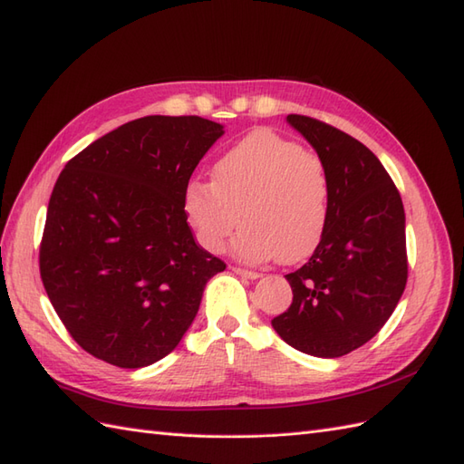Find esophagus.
Returning <instances> with one entry per match:
<instances>
[{"label":"esophagus","mask_w":464,"mask_h":464,"mask_svg":"<svg viewBox=\"0 0 464 464\" xmlns=\"http://www.w3.org/2000/svg\"><path fill=\"white\" fill-rule=\"evenodd\" d=\"M232 271H234V274L242 276V277H247V279L262 277V274H257V271H254V269H246V267H236V266H232Z\"/></svg>","instance_id":"obj_1"}]
</instances>
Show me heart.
<instances>
[{"label": "heart", "mask_w": 464, "mask_h": 464, "mask_svg": "<svg viewBox=\"0 0 464 464\" xmlns=\"http://www.w3.org/2000/svg\"><path fill=\"white\" fill-rule=\"evenodd\" d=\"M329 171L297 141L259 130L212 167V183L190 180L183 208L198 244L220 252L240 220L232 252L244 262H299L321 242L329 220Z\"/></svg>", "instance_id": "obj_1"}]
</instances>
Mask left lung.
<instances>
[{"label":"left lung","mask_w":464,"mask_h":464,"mask_svg":"<svg viewBox=\"0 0 464 464\" xmlns=\"http://www.w3.org/2000/svg\"><path fill=\"white\" fill-rule=\"evenodd\" d=\"M287 121L329 171V220L309 262L285 276L293 301L271 326L304 354L338 358L378 334L405 289L403 202L364 143L309 116Z\"/></svg>","instance_id":"left-lung-1"}]
</instances>
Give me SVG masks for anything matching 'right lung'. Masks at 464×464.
<instances>
[{
  "mask_svg": "<svg viewBox=\"0 0 464 464\" xmlns=\"http://www.w3.org/2000/svg\"><path fill=\"white\" fill-rule=\"evenodd\" d=\"M222 126L198 116L123 123L64 165L53 188L39 269L76 344L108 364L167 356L226 269L195 242L183 198Z\"/></svg>",
  "mask_w": 464,
  "mask_h": 464,
  "instance_id": "obj_1",
  "label": "right lung"
}]
</instances>
